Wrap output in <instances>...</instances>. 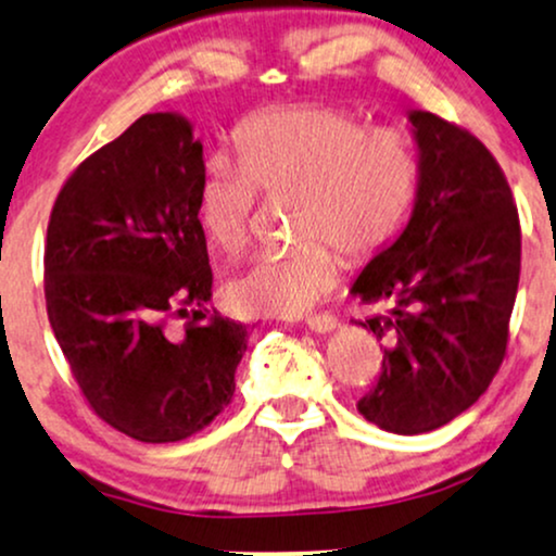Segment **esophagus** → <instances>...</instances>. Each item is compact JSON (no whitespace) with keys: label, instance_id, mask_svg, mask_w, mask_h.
Here are the masks:
<instances>
[{"label":"esophagus","instance_id":"34e87169","mask_svg":"<svg viewBox=\"0 0 556 556\" xmlns=\"http://www.w3.org/2000/svg\"><path fill=\"white\" fill-rule=\"evenodd\" d=\"M306 325L315 332H330L338 328V317L330 315V312H323V315H309L306 317Z\"/></svg>","mask_w":556,"mask_h":556}]
</instances>
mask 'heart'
I'll return each mask as SVG.
<instances>
[{
  "mask_svg": "<svg viewBox=\"0 0 556 556\" xmlns=\"http://www.w3.org/2000/svg\"><path fill=\"white\" fill-rule=\"evenodd\" d=\"M237 161L211 159L198 189L205 237L226 257L247 250L260 194L299 198L302 244L260 254L228 283L244 315H299L332 289L341 257L371 263L395 244L419 198L414 137L395 124L367 127L338 103L257 111L231 132Z\"/></svg>",
  "mask_w": 556,
  "mask_h": 556,
  "instance_id": "b5f03b06",
  "label": "heart"
}]
</instances>
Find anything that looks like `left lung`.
Here are the masks:
<instances>
[{"label":"left lung","instance_id":"left-lung-1","mask_svg":"<svg viewBox=\"0 0 556 556\" xmlns=\"http://www.w3.org/2000/svg\"><path fill=\"white\" fill-rule=\"evenodd\" d=\"M410 122L421 163L414 215L351 289L388 309L358 323L388 349L356 408L395 434L445 427L486 393L520 280L518 205L492 150L429 111Z\"/></svg>","mask_w":556,"mask_h":556}]
</instances>
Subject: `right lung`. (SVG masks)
<instances>
[{"label": "right lung", "mask_w": 556, "mask_h": 556, "mask_svg": "<svg viewBox=\"0 0 556 556\" xmlns=\"http://www.w3.org/2000/svg\"><path fill=\"white\" fill-rule=\"evenodd\" d=\"M202 172L189 122L146 114L67 176L46 228V312L72 377L109 427L153 445L231 403L247 351L250 328L205 309Z\"/></svg>", "instance_id": "obj_1"}]
</instances>
